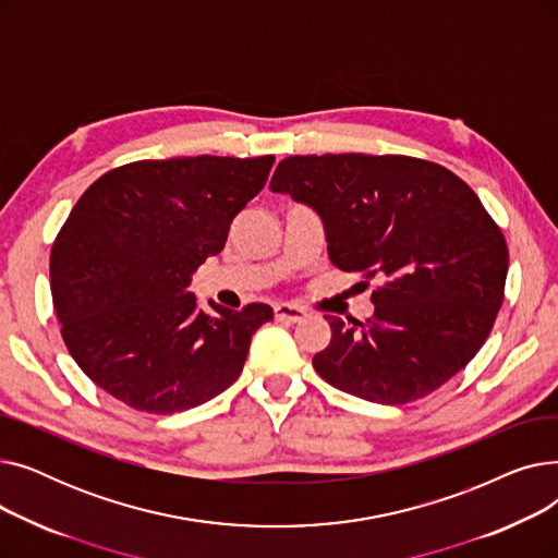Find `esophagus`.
Segmentation results:
<instances>
[{"mask_svg":"<svg viewBox=\"0 0 558 558\" xmlns=\"http://www.w3.org/2000/svg\"><path fill=\"white\" fill-rule=\"evenodd\" d=\"M276 318L278 320H287V324H299V320H303L307 316V312L299 305H287V303H280L276 305Z\"/></svg>","mask_w":558,"mask_h":558,"instance_id":"esophagus-1","label":"esophagus"}]
</instances>
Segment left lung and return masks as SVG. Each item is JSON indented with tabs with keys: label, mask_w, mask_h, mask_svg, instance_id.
I'll return each mask as SVG.
<instances>
[{
	"label": "left lung",
	"mask_w": 558,
	"mask_h": 558,
	"mask_svg": "<svg viewBox=\"0 0 558 558\" xmlns=\"http://www.w3.org/2000/svg\"><path fill=\"white\" fill-rule=\"evenodd\" d=\"M271 190L320 215L341 271L379 282L371 318L326 314L332 339L312 364L328 385L404 404L477 355L505 301L509 248L457 173L412 156H289Z\"/></svg>",
	"instance_id": "1"
}]
</instances>
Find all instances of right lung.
<instances>
[{
  "label": "right lung",
  "instance_id": "add662e5",
  "mask_svg": "<svg viewBox=\"0 0 558 558\" xmlns=\"http://www.w3.org/2000/svg\"><path fill=\"white\" fill-rule=\"evenodd\" d=\"M274 156L137 160L76 201L49 257L51 299L81 371L146 414H175L240 377L264 303L196 310L187 284L223 251L232 219L264 187Z\"/></svg>",
  "mask_w": 558,
  "mask_h": 558
}]
</instances>
